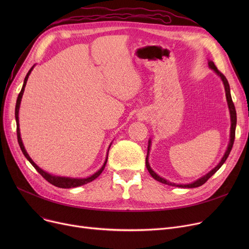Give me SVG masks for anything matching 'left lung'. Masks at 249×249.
<instances>
[{"mask_svg":"<svg viewBox=\"0 0 249 249\" xmlns=\"http://www.w3.org/2000/svg\"><path fill=\"white\" fill-rule=\"evenodd\" d=\"M208 64H209V68L210 69H212L220 77H221V80H222V82H223V84H224V88H225V93H226V100H227V104H228V108H229V112H230V119H231V128H230V141H229V144H228V147H227V150H226V152L224 153V155H223V158H222V160H221V161L218 163V165L216 166V167H214L212 171H210L209 172L207 175H205L204 177H202V178H200L199 179H197V180H195V181H193V182H191V184H187V185H182V184H179V185H178V184H175V182H171V181H168V180H166L165 178H161V177H160L158 174H155L152 169H151V167H150V165H149V162H148V153H149V150H150V144H151V140L149 139L148 140V149H147V155H146V160H145V164H146V167H147V169H148V172H149V174L151 175V177L154 178V179H156V180H159V181H160V182H162V184H165V185H168V186H173V187H178V188H189V189H191V188H197V187H200V186H202V185H204L205 182L210 178L217 171L218 169L222 166V164H223L225 161H226V160H227V158H228V155H229V153H230V151H231V149H232V146H233V143H234V139H235V129H236V121H237V118H236V110H235V107H234V104H233V102H232V98H231V94H230V87H229V84H228V81H227V78L225 77V75L222 73L221 71H218V69L216 68V65L214 64V62L213 61H211V60H209V62H208Z\"/></svg>","mask_w":249,"mask_h":249,"instance_id":"obj_1","label":"left lung"}]
</instances>
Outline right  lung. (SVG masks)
Masks as SVG:
<instances>
[{
  "label": "right lung",
  "mask_w": 249,
  "mask_h": 249,
  "mask_svg": "<svg viewBox=\"0 0 249 249\" xmlns=\"http://www.w3.org/2000/svg\"><path fill=\"white\" fill-rule=\"evenodd\" d=\"M34 68L33 67L30 69V71H28V73L26 74L25 76V80H24V84H23V87L21 89V91L19 93V96L17 98V102H16V108H15V118H16V123H17V138H18V142H19V145H20V148L23 152V154L25 155V158L29 160V162L34 166V168L36 169V171L40 174L48 182H50L51 185H53L55 187H58V188H62V189H71V188H75V187H80V186H83V185H86L88 184V182H90L91 180H94L95 178H97L101 174L102 172L104 171L105 166H106V163H107V160H108V155H107V159L106 160H105L103 166L99 169V171L97 173H95L93 176H90L89 178H65V177H57V176H53V175H50L46 172H44L43 169H41L40 167H39L29 156V154L27 153V151L25 150V147L23 145V142H22V139H21V135H20V128H19V108H20V104H21V100H22V96H23V93H24V89H25V86H26V83H27V80L28 77ZM110 148V146H109ZM109 151V149H108Z\"/></svg>",
  "instance_id": "right-lung-1"
}]
</instances>
